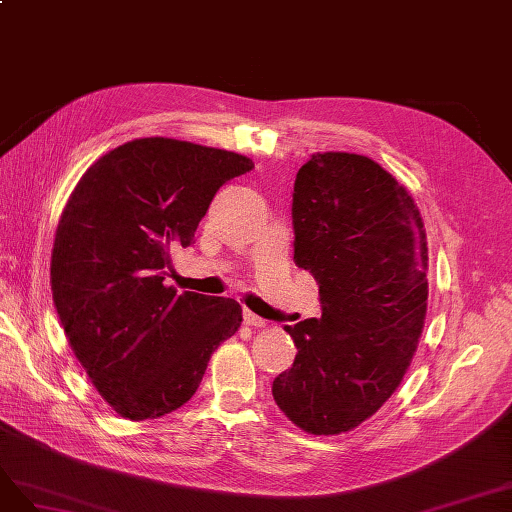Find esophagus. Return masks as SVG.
<instances>
[{"label":"esophagus","instance_id":"1","mask_svg":"<svg viewBox=\"0 0 512 512\" xmlns=\"http://www.w3.org/2000/svg\"><path fill=\"white\" fill-rule=\"evenodd\" d=\"M242 321H244L246 325H251V327H266V325H268L266 319H261L259 315H255V312H251L249 308L242 310Z\"/></svg>","mask_w":512,"mask_h":512}]
</instances>
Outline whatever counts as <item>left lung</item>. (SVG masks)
Masks as SVG:
<instances>
[{
    "label": "left lung",
    "mask_w": 512,
    "mask_h": 512,
    "mask_svg": "<svg viewBox=\"0 0 512 512\" xmlns=\"http://www.w3.org/2000/svg\"><path fill=\"white\" fill-rule=\"evenodd\" d=\"M293 261L319 283L321 317L285 325L298 346L278 374V408L317 436L381 408L415 355L427 308L419 208L376 161L317 153L293 185Z\"/></svg>",
    "instance_id": "left-lung-1"
}]
</instances>
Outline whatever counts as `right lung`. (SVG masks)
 Instances as JSON below:
<instances>
[{"label":"right lung","instance_id":"1","mask_svg":"<svg viewBox=\"0 0 512 512\" xmlns=\"http://www.w3.org/2000/svg\"><path fill=\"white\" fill-rule=\"evenodd\" d=\"M249 157L140 138L82 174L57 225L51 289L65 336L102 398L131 421L193 398L217 346L242 321L236 300L163 285L174 249Z\"/></svg>","mask_w":512,"mask_h":512}]
</instances>
